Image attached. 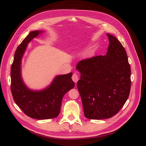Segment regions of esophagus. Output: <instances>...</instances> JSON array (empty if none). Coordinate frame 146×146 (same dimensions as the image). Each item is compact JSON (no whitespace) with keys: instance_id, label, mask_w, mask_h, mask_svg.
<instances>
[{"instance_id":"1","label":"esophagus","mask_w":146,"mask_h":146,"mask_svg":"<svg viewBox=\"0 0 146 146\" xmlns=\"http://www.w3.org/2000/svg\"><path fill=\"white\" fill-rule=\"evenodd\" d=\"M72 79L75 83H77L78 80V79H79L78 76L76 73H74L73 75H72Z\"/></svg>"}]
</instances>
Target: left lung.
<instances>
[{"label": "left lung", "mask_w": 146, "mask_h": 146, "mask_svg": "<svg viewBox=\"0 0 146 146\" xmlns=\"http://www.w3.org/2000/svg\"><path fill=\"white\" fill-rule=\"evenodd\" d=\"M106 55L83 60L76 68L81 74L77 82L85 116L90 119H108L125 104L131 88V69L124 47L107 33Z\"/></svg>", "instance_id": "1"}]
</instances>
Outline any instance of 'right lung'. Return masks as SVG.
Listing matches in <instances>:
<instances>
[{
	"instance_id": "obj_1",
	"label": "right lung",
	"mask_w": 146,
	"mask_h": 146,
	"mask_svg": "<svg viewBox=\"0 0 146 146\" xmlns=\"http://www.w3.org/2000/svg\"><path fill=\"white\" fill-rule=\"evenodd\" d=\"M42 31H33L17 47L11 68V91L13 99L26 115L36 119L58 116L64 95L75 83L72 73L56 76L50 86L41 91H32L25 86L21 77V60L27 44Z\"/></svg>"
}]
</instances>
